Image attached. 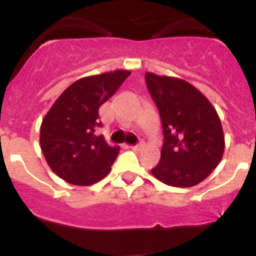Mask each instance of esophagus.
Segmentation results:
<instances>
[{
  "label": "esophagus",
  "instance_id": "34e87169",
  "mask_svg": "<svg viewBox=\"0 0 256 256\" xmlns=\"http://www.w3.org/2000/svg\"><path fill=\"white\" fill-rule=\"evenodd\" d=\"M142 147H144V144H142V142H140V144H136V146H130V148H132L133 151H140V150L142 148Z\"/></svg>",
  "mask_w": 256,
  "mask_h": 256
}]
</instances>
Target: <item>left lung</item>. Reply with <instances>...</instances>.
<instances>
[{
	"mask_svg": "<svg viewBox=\"0 0 256 256\" xmlns=\"http://www.w3.org/2000/svg\"><path fill=\"white\" fill-rule=\"evenodd\" d=\"M144 77L164 132L161 160L152 175L170 186H194L221 162L224 152L221 119L210 100L185 80L152 72Z\"/></svg>",
	"mask_w": 256,
	"mask_h": 256,
	"instance_id": "obj_1",
	"label": "left lung"
}]
</instances>
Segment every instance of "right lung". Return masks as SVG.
<instances>
[{"mask_svg": "<svg viewBox=\"0 0 256 256\" xmlns=\"http://www.w3.org/2000/svg\"><path fill=\"white\" fill-rule=\"evenodd\" d=\"M130 71L116 70L74 81L60 95L43 118L40 148L57 176L88 186L104 179L119 154L95 130L102 126L99 108L109 100Z\"/></svg>", "mask_w": 256, "mask_h": 256, "instance_id": "obj_1", "label": "right lung"}]
</instances>
